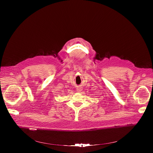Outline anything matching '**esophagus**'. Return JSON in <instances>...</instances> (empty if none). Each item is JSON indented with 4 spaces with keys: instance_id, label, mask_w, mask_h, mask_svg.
<instances>
[{
    "instance_id": "1",
    "label": "esophagus",
    "mask_w": 153,
    "mask_h": 153,
    "mask_svg": "<svg viewBox=\"0 0 153 153\" xmlns=\"http://www.w3.org/2000/svg\"><path fill=\"white\" fill-rule=\"evenodd\" d=\"M76 89H77V91L78 92H80V91H81L82 90L81 87H77V88Z\"/></svg>"
}]
</instances>
